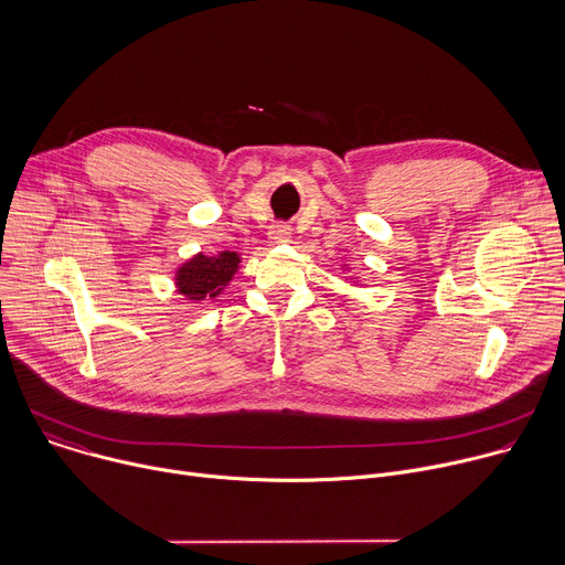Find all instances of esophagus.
Masks as SVG:
<instances>
[{"label":"esophagus","instance_id":"1","mask_svg":"<svg viewBox=\"0 0 565 565\" xmlns=\"http://www.w3.org/2000/svg\"><path fill=\"white\" fill-rule=\"evenodd\" d=\"M270 238L275 241V244H284V241H290V234H292V227L288 223H275L270 225Z\"/></svg>","mask_w":565,"mask_h":565}]
</instances>
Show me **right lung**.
<instances>
[{"label": "right lung", "mask_w": 565, "mask_h": 565, "mask_svg": "<svg viewBox=\"0 0 565 565\" xmlns=\"http://www.w3.org/2000/svg\"><path fill=\"white\" fill-rule=\"evenodd\" d=\"M238 257L234 253H221L218 257H205L199 255L192 262H188L179 270V288L190 299H203V297H216V292L232 279L236 273Z\"/></svg>", "instance_id": "add662e5"}]
</instances>
